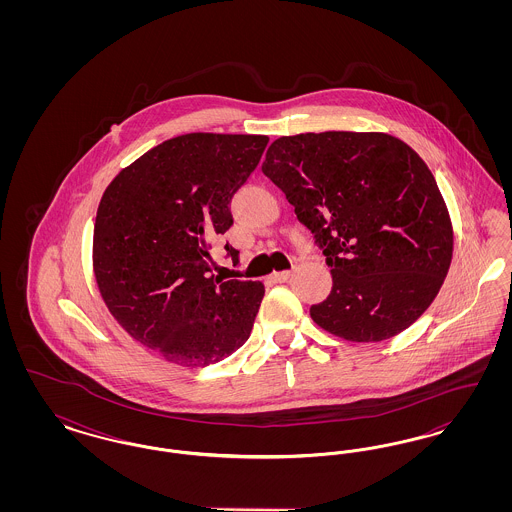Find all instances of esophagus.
Masks as SVG:
<instances>
[{"label":"esophagus","mask_w":512,"mask_h":512,"mask_svg":"<svg viewBox=\"0 0 512 512\" xmlns=\"http://www.w3.org/2000/svg\"><path fill=\"white\" fill-rule=\"evenodd\" d=\"M292 276V272L290 270H282V272H272L270 274V282H276V284H280V282H288V278Z\"/></svg>","instance_id":"34e87169"}]
</instances>
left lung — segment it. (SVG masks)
I'll return each instance as SVG.
<instances>
[{
  "label": "left lung",
  "mask_w": 512,
  "mask_h": 512,
  "mask_svg": "<svg viewBox=\"0 0 512 512\" xmlns=\"http://www.w3.org/2000/svg\"><path fill=\"white\" fill-rule=\"evenodd\" d=\"M263 172L326 255L332 292L311 307L322 330L388 340L432 305L451 265L453 224L413 147L384 132L282 136Z\"/></svg>",
  "instance_id": "1"
}]
</instances>
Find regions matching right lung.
<instances>
[{"instance_id":"add662e5","label":"right lung","mask_w":512,"mask_h":512,"mask_svg":"<svg viewBox=\"0 0 512 512\" xmlns=\"http://www.w3.org/2000/svg\"><path fill=\"white\" fill-rule=\"evenodd\" d=\"M267 136L192 132L149 149L101 195L92 261L122 328L165 361L215 365L244 345L265 286L222 282L209 242L232 226L230 201ZM232 261L238 251L226 244Z\"/></svg>"}]
</instances>
